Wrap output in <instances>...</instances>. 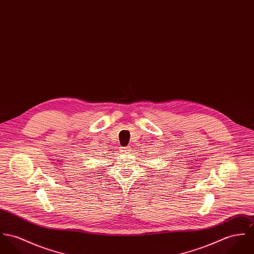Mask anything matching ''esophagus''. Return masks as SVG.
<instances>
[{
	"instance_id": "1",
	"label": "esophagus",
	"mask_w": 254,
	"mask_h": 254,
	"mask_svg": "<svg viewBox=\"0 0 254 254\" xmlns=\"http://www.w3.org/2000/svg\"><path fill=\"white\" fill-rule=\"evenodd\" d=\"M129 151H130V149H129V147H122V149H121V153L122 154H124V155H127V154H129Z\"/></svg>"
}]
</instances>
